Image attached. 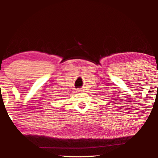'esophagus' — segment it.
Returning a JSON list of instances; mask_svg holds the SVG:
<instances>
[{"instance_id": "1", "label": "esophagus", "mask_w": 158, "mask_h": 158, "mask_svg": "<svg viewBox=\"0 0 158 158\" xmlns=\"http://www.w3.org/2000/svg\"><path fill=\"white\" fill-rule=\"evenodd\" d=\"M77 90H78V92H82L83 91L82 88H79V89H77Z\"/></svg>"}]
</instances>
